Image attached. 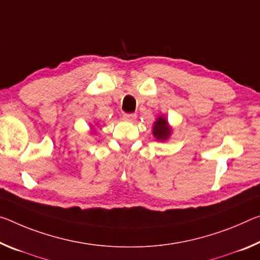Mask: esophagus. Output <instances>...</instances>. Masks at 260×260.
<instances>
[{"label":"esophagus","instance_id":"1","mask_svg":"<svg viewBox=\"0 0 260 260\" xmlns=\"http://www.w3.org/2000/svg\"><path fill=\"white\" fill-rule=\"evenodd\" d=\"M123 118H125L126 120H128V121H135V119H137V114H135V113L123 114Z\"/></svg>","mask_w":260,"mask_h":260}]
</instances>
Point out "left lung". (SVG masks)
<instances>
[{
  "label": "left lung",
  "instance_id": "8db88e82",
  "mask_svg": "<svg viewBox=\"0 0 260 260\" xmlns=\"http://www.w3.org/2000/svg\"><path fill=\"white\" fill-rule=\"evenodd\" d=\"M152 135L156 141L159 142H166L169 140V138L171 137L172 134V126L169 123L168 119L166 118V115H159L156 119L154 125H152Z\"/></svg>",
  "mask_w": 260,
  "mask_h": 260
}]
</instances>
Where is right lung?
I'll return each instance as SVG.
<instances>
[{
    "label": "right lung",
    "instance_id": "1",
    "mask_svg": "<svg viewBox=\"0 0 260 260\" xmlns=\"http://www.w3.org/2000/svg\"><path fill=\"white\" fill-rule=\"evenodd\" d=\"M93 127H94V126L92 125V126H91V132H90V133H92V134L94 133V128H93Z\"/></svg>",
    "mask_w": 260,
    "mask_h": 260
}]
</instances>
